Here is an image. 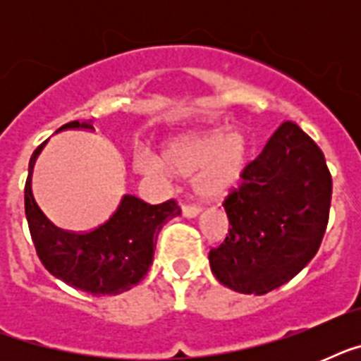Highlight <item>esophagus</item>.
<instances>
[{
  "label": "esophagus",
  "mask_w": 361,
  "mask_h": 361,
  "mask_svg": "<svg viewBox=\"0 0 361 361\" xmlns=\"http://www.w3.org/2000/svg\"><path fill=\"white\" fill-rule=\"evenodd\" d=\"M198 212H200V206H197V204H183V208H181V214L185 217H195V215H198Z\"/></svg>",
  "instance_id": "obj_1"
}]
</instances>
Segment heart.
Listing matches in <instances>:
<instances>
[{
    "label": "heart",
    "instance_id": "b5f03b06",
    "mask_svg": "<svg viewBox=\"0 0 361 361\" xmlns=\"http://www.w3.org/2000/svg\"><path fill=\"white\" fill-rule=\"evenodd\" d=\"M247 152V138L240 130H208L181 136L166 144L163 160L178 174L189 176L195 172V189L202 197L215 198L236 185L245 166ZM164 164L149 153H144L135 161L138 172L155 178L166 174Z\"/></svg>",
    "mask_w": 361,
    "mask_h": 361
}]
</instances>
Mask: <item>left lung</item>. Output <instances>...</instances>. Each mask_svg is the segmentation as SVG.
<instances>
[{
	"instance_id": "left-lung-1",
	"label": "left lung",
	"mask_w": 361,
	"mask_h": 361,
	"mask_svg": "<svg viewBox=\"0 0 361 361\" xmlns=\"http://www.w3.org/2000/svg\"><path fill=\"white\" fill-rule=\"evenodd\" d=\"M226 195L228 234L209 251L219 283L241 294L285 285L317 255L331 204L324 153L296 123L285 121Z\"/></svg>"
}]
</instances>
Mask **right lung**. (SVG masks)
Returning <instances> with one entry per match:
<instances>
[{"label": "right lung", "instance_id": "1", "mask_svg": "<svg viewBox=\"0 0 361 361\" xmlns=\"http://www.w3.org/2000/svg\"><path fill=\"white\" fill-rule=\"evenodd\" d=\"M61 129H93L90 123L71 121ZM42 146L30 159L24 187L25 219L42 266L67 285L93 296L121 294L140 283L152 266L157 234L169 219L181 214L174 198L147 204L125 195L106 223L90 232L58 228L44 217L31 195V170Z\"/></svg>", "mask_w": 361, "mask_h": 361}]
</instances>
